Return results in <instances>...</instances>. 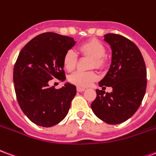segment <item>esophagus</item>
Wrapping results in <instances>:
<instances>
[{
    "label": "esophagus",
    "instance_id": "1",
    "mask_svg": "<svg viewBox=\"0 0 156 156\" xmlns=\"http://www.w3.org/2000/svg\"><path fill=\"white\" fill-rule=\"evenodd\" d=\"M85 90V88H80V87H78L77 88V91L78 92H83Z\"/></svg>",
    "mask_w": 156,
    "mask_h": 156
}]
</instances>
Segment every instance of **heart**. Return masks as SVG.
<instances>
[{"mask_svg":"<svg viewBox=\"0 0 156 156\" xmlns=\"http://www.w3.org/2000/svg\"><path fill=\"white\" fill-rule=\"evenodd\" d=\"M78 50L82 55L93 58L91 68L103 69L105 67L106 61L104 58L106 53V48L101 41L97 39H90L82 43L78 47ZM78 57L75 51L68 50L65 52L62 58L63 68L68 72L73 71L77 66ZM98 78V73L95 71L82 72L78 71L69 77V82L78 87H88Z\"/></svg>","mask_w":156,"mask_h":156,"instance_id":"heart-1","label":"heart"}]
</instances>
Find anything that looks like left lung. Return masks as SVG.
<instances>
[{"instance_id": "obj_1", "label": "left lung", "mask_w": 156, "mask_h": 156, "mask_svg": "<svg viewBox=\"0 0 156 156\" xmlns=\"http://www.w3.org/2000/svg\"><path fill=\"white\" fill-rule=\"evenodd\" d=\"M105 40L111 46L112 63L99 87H112L113 91L105 94L97 89L91 108L105 123L118 124L129 119L140 106L147 84L146 67L140 49L129 39L108 33Z\"/></svg>"}]
</instances>
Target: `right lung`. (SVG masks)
Here are the masks:
<instances>
[{
    "label": "right lung",
    "instance_id": "right-lung-1",
    "mask_svg": "<svg viewBox=\"0 0 156 156\" xmlns=\"http://www.w3.org/2000/svg\"><path fill=\"white\" fill-rule=\"evenodd\" d=\"M74 44L72 37L44 32L20 51L13 69L14 88L22 112L32 123L51 127L68 115L76 87L68 83L57 89L48 82L66 79L62 58Z\"/></svg>",
    "mask_w": 156,
    "mask_h": 156
}]
</instances>
